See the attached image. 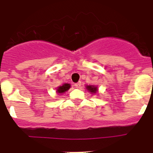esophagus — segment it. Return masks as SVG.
Segmentation results:
<instances>
[{
	"instance_id": "obj_1",
	"label": "esophagus",
	"mask_w": 153,
	"mask_h": 153,
	"mask_svg": "<svg viewBox=\"0 0 153 153\" xmlns=\"http://www.w3.org/2000/svg\"><path fill=\"white\" fill-rule=\"evenodd\" d=\"M74 86H75L76 88H80V86H81V82H76V83L74 84Z\"/></svg>"
}]
</instances>
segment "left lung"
<instances>
[{
  "mask_svg": "<svg viewBox=\"0 0 153 153\" xmlns=\"http://www.w3.org/2000/svg\"><path fill=\"white\" fill-rule=\"evenodd\" d=\"M86 89L91 92V94H96L98 92V87L94 85H86Z\"/></svg>",
  "mask_w": 153,
  "mask_h": 153,
  "instance_id": "8db88e82",
  "label": "left lung"
}]
</instances>
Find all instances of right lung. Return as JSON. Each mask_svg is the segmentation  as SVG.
Wrapping results in <instances>:
<instances>
[{
	"label": "right lung",
	"mask_w": 153,
	"mask_h": 153,
	"mask_svg": "<svg viewBox=\"0 0 153 153\" xmlns=\"http://www.w3.org/2000/svg\"><path fill=\"white\" fill-rule=\"evenodd\" d=\"M70 88H71V84L64 83V84H63L62 86H58V87L56 89H57L56 92H57V94H60V95H61V94H64V92L69 90Z\"/></svg>",
	"instance_id": "obj_1"
}]
</instances>
